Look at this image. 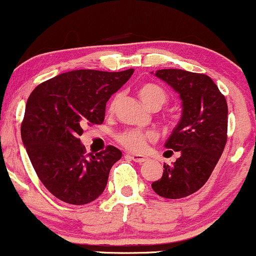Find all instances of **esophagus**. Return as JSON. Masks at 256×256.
Here are the masks:
<instances>
[{
  "label": "esophagus",
  "mask_w": 256,
  "mask_h": 256,
  "mask_svg": "<svg viewBox=\"0 0 256 256\" xmlns=\"http://www.w3.org/2000/svg\"><path fill=\"white\" fill-rule=\"evenodd\" d=\"M130 158L134 161V162H138V164H143V162H144V161H146V158L143 156V155L130 154Z\"/></svg>",
  "instance_id": "obj_1"
}]
</instances>
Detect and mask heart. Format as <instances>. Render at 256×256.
<instances>
[{
  "label": "heart",
  "mask_w": 256,
  "mask_h": 256,
  "mask_svg": "<svg viewBox=\"0 0 256 256\" xmlns=\"http://www.w3.org/2000/svg\"><path fill=\"white\" fill-rule=\"evenodd\" d=\"M140 100L143 101L146 107H152V106H162L166 101L165 91L160 86L155 84H146L140 89ZM114 104H112L113 106ZM154 138V134L149 131L142 130H128L122 132L118 136L119 143L128 150L131 152H140L146 148V143Z\"/></svg>",
  "instance_id": "obj_1"
}]
</instances>
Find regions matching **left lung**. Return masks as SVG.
<instances>
[{
  "label": "left lung",
  "mask_w": 256,
  "mask_h": 256,
  "mask_svg": "<svg viewBox=\"0 0 256 256\" xmlns=\"http://www.w3.org/2000/svg\"><path fill=\"white\" fill-rule=\"evenodd\" d=\"M154 74L179 95L182 116L165 143L180 155L172 166L164 165L162 177L152 188L161 198H186L204 186L222 156L228 140V104L206 74L173 68Z\"/></svg>",
  "instance_id": "obj_1"
}]
</instances>
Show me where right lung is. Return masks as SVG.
Here are the masks:
<instances>
[{
	"label": "right lung",
	"mask_w": 256,
	"mask_h": 256,
	"mask_svg": "<svg viewBox=\"0 0 256 256\" xmlns=\"http://www.w3.org/2000/svg\"><path fill=\"white\" fill-rule=\"evenodd\" d=\"M122 72L77 70L61 73L31 92L22 140L44 186L71 204H86L104 192L112 166L122 158L113 146L85 154L79 136L86 125L102 124L106 104L130 79Z\"/></svg>",
	"instance_id": "obj_1"
}]
</instances>
